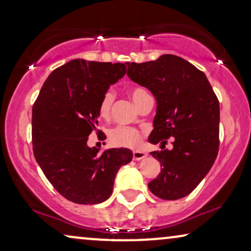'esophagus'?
<instances>
[{"label":"esophagus","mask_w":251,"mask_h":251,"mask_svg":"<svg viewBox=\"0 0 251 251\" xmlns=\"http://www.w3.org/2000/svg\"><path fill=\"white\" fill-rule=\"evenodd\" d=\"M146 156H147V153L145 152H140V151H135V152H133V160L135 161H140Z\"/></svg>","instance_id":"esophagus-1"}]
</instances>
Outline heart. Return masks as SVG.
<instances>
[{"label":"heart","mask_w":251,"mask_h":251,"mask_svg":"<svg viewBox=\"0 0 251 251\" xmlns=\"http://www.w3.org/2000/svg\"><path fill=\"white\" fill-rule=\"evenodd\" d=\"M129 95L136 106H138L142 99L149 94L143 88H131L129 90ZM113 102H114V95H113L112 91H107L101 97L98 106V113L100 118H109ZM108 138L113 146L137 149V147H139L140 143H142V133L138 130L128 128V126H116V128L109 131Z\"/></svg>","instance_id":"heart-1"}]
</instances>
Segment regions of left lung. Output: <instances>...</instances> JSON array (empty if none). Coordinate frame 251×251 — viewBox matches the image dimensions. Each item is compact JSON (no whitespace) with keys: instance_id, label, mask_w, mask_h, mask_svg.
Returning <instances> with one entry per match:
<instances>
[{"instance_id":"left-lung-1","label":"left lung","mask_w":251,"mask_h":251,"mask_svg":"<svg viewBox=\"0 0 251 251\" xmlns=\"http://www.w3.org/2000/svg\"><path fill=\"white\" fill-rule=\"evenodd\" d=\"M126 75L152 92L156 100L150 143L162 151L151 152L161 173L149 183L163 200L186 197L207 176L218 154L219 101L203 72L175 54L156 60L129 63ZM174 137V149L166 139Z\"/></svg>"}]
</instances>
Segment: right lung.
Segmentation results:
<instances>
[{
  "instance_id": "add662e5",
  "label": "right lung",
  "mask_w": 251,
  "mask_h": 251,
  "mask_svg": "<svg viewBox=\"0 0 251 251\" xmlns=\"http://www.w3.org/2000/svg\"><path fill=\"white\" fill-rule=\"evenodd\" d=\"M126 65L74 59L44 82L32 113L33 152L52 186L74 203L97 204L111 197L120 168L131 162L129 149L99 154L88 146L98 126L100 99L125 76Z\"/></svg>"
}]
</instances>
